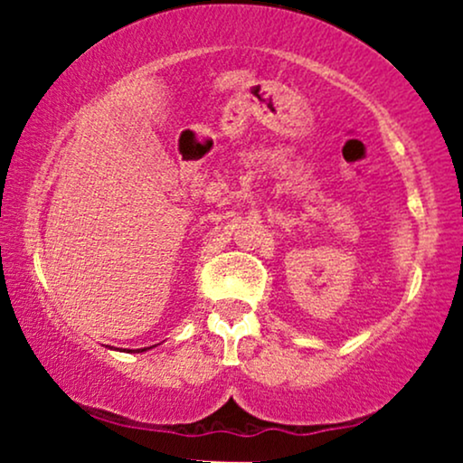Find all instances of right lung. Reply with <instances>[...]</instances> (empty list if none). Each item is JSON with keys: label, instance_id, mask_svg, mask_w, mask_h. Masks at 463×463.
<instances>
[{"label": "right lung", "instance_id": "add662e5", "mask_svg": "<svg viewBox=\"0 0 463 463\" xmlns=\"http://www.w3.org/2000/svg\"><path fill=\"white\" fill-rule=\"evenodd\" d=\"M141 353H143V350H141Z\"/></svg>", "mask_w": 463, "mask_h": 463}]
</instances>
